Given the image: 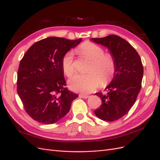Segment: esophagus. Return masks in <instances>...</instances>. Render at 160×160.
Listing matches in <instances>:
<instances>
[{"mask_svg":"<svg viewBox=\"0 0 160 160\" xmlns=\"http://www.w3.org/2000/svg\"><path fill=\"white\" fill-rule=\"evenodd\" d=\"M80 96L81 98H84V99H86V98H88L89 97V96L84 95V94H80Z\"/></svg>","mask_w":160,"mask_h":160,"instance_id":"esophagus-1","label":"esophagus"}]
</instances>
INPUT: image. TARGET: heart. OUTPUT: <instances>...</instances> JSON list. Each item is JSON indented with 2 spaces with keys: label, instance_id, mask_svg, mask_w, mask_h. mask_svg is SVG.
<instances>
[{
  "label": "heart",
  "instance_id": "heart-1",
  "mask_svg": "<svg viewBox=\"0 0 160 160\" xmlns=\"http://www.w3.org/2000/svg\"><path fill=\"white\" fill-rule=\"evenodd\" d=\"M76 52L90 60L88 74H77L69 82L70 88L76 92L88 94L94 92L101 84L106 85L114 77L116 70V62L111 53H104L102 46L91 42H86L76 48ZM62 68L67 77L75 72L74 54L69 51L62 59Z\"/></svg>",
  "mask_w": 160,
  "mask_h": 160
}]
</instances>
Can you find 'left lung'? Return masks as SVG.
<instances>
[{
    "label": "left lung",
    "mask_w": 160,
    "mask_h": 160,
    "mask_svg": "<svg viewBox=\"0 0 160 160\" xmlns=\"http://www.w3.org/2000/svg\"><path fill=\"white\" fill-rule=\"evenodd\" d=\"M91 40L105 46L116 59L114 78L106 88V93H96L102 104L94 111L102 120L116 121L126 115L136 102L143 74L142 60L135 48L119 36L111 34Z\"/></svg>",
    "instance_id": "left-lung-1"
}]
</instances>
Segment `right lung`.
Listing matches in <instances>:
<instances>
[{
	"mask_svg": "<svg viewBox=\"0 0 160 160\" xmlns=\"http://www.w3.org/2000/svg\"><path fill=\"white\" fill-rule=\"evenodd\" d=\"M81 38L48 37L33 44L20 62L17 93L33 120L51 124L64 117L78 95L66 87L62 59Z\"/></svg>",
	"mask_w": 160,
	"mask_h": 160,
	"instance_id": "1",
	"label": "right lung"
}]
</instances>
